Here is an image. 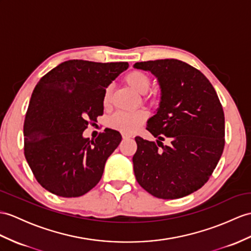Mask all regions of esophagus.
<instances>
[{
	"label": "esophagus",
	"mask_w": 251,
	"mask_h": 251,
	"mask_svg": "<svg viewBox=\"0 0 251 251\" xmlns=\"http://www.w3.org/2000/svg\"><path fill=\"white\" fill-rule=\"evenodd\" d=\"M131 137H132L131 134H127V133H122V138L126 139V138H131Z\"/></svg>",
	"instance_id": "1"
}]
</instances>
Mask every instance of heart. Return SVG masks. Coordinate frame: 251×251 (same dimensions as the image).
I'll use <instances>...</instances> for the list:
<instances>
[{
  "label": "heart",
  "mask_w": 251,
  "mask_h": 251,
  "mask_svg": "<svg viewBox=\"0 0 251 251\" xmlns=\"http://www.w3.org/2000/svg\"><path fill=\"white\" fill-rule=\"evenodd\" d=\"M125 82L137 94H145L150 88L151 84L149 75L140 70H133L127 73L125 76ZM102 102L105 107L109 105V103H111V87L105 88L104 93H103ZM147 117H148V114L143 109H138L135 112L119 111L109 118L108 125L113 129L120 132L134 133L147 120Z\"/></svg>",
  "instance_id": "obj_1"
}]
</instances>
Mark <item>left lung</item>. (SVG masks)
Wrapping results in <instances>:
<instances>
[{
  "label": "left lung",
  "instance_id": "obj_1",
  "mask_svg": "<svg viewBox=\"0 0 251 251\" xmlns=\"http://www.w3.org/2000/svg\"><path fill=\"white\" fill-rule=\"evenodd\" d=\"M153 75L160 106L147 121L156 143L136 136L133 156L138 184L152 196L176 199L209 180L225 146V115L215 89L199 70L178 59L136 63ZM167 139L168 145L162 140Z\"/></svg>",
  "mask_w": 251,
  "mask_h": 251
}]
</instances>
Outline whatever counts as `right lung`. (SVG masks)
I'll use <instances>...</instances> for the list:
<instances>
[{
    "mask_svg": "<svg viewBox=\"0 0 251 251\" xmlns=\"http://www.w3.org/2000/svg\"><path fill=\"white\" fill-rule=\"evenodd\" d=\"M127 63L70 59L40 78L24 120V155L39 184L60 197H79L99 183L121 142L105 129L85 138L89 121L103 114V93Z\"/></svg>",
    "mask_w": 251,
    "mask_h": 251,
    "instance_id": "1",
    "label": "right lung"
}]
</instances>
